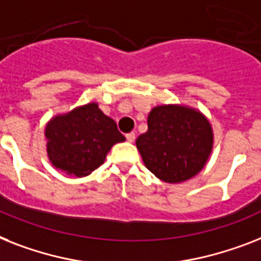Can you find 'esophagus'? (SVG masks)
<instances>
[{"mask_svg": "<svg viewBox=\"0 0 261 261\" xmlns=\"http://www.w3.org/2000/svg\"><path fill=\"white\" fill-rule=\"evenodd\" d=\"M126 139L128 142H134L135 141V133H128V134H126Z\"/></svg>", "mask_w": 261, "mask_h": 261, "instance_id": "esophagus-1", "label": "esophagus"}]
</instances>
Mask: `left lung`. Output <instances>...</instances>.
<instances>
[{
	"label": "left lung",
	"instance_id": "8db88e82",
	"mask_svg": "<svg viewBox=\"0 0 261 261\" xmlns=\"http://www.w3.org/2000/svg\"><path fill=\"white\" fill-rule=\"evenodd\" d=\"M213 146L211 123L201 112L182 106H160L147 118L137 147L146 167L169 184L192 178L205 166Z\"/></svg>",
	"mask_w": 261,
	"mask_h": 261
}]
</instances>
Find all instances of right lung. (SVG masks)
Listing matches in <instances>:
<instances>
[{
	"label": "right lung",
	"instance_id": "1",
	"mask_svg": "<svg viewBox=\"0 0 261 261\" xmlns=\"http://www.w3.org/2000/svg\"><path fill=\"white\" fill-rule=\"evenodd\" d=\"M46 151L56 169L84 177L100 166L107 152L124 137L96 103L59 115L46 124Z\"/></svg>",
	"mask_w": 261,
	"mask_h": 261
}]
</instances>
